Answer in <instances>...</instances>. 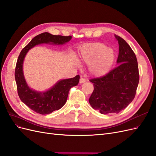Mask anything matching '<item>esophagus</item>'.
Listing matches in <instances>:
<instances>
[{
	"instance_id": "esophagus-1",
	"label": "esophagus",
	"mask_w": 156,
	"mask_h": 156,
	"mask_svg": "<svg viewBox=\"0 0 156 156\" xmlns=\"http://www.w3.org/2000/svg\"><path fill=\"white\" fill-rule=\"evenodd\" d=\"M86 81V79H84V78H83V77H81V79H80V81H79V83H84Z\"/></svg>"
}]
</instances>
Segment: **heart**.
Instances as JSON below:
<instances>
[{
    "instance_id": "obj_1",
    "label": "heart",
    "mask_w": 156,
    "mask_h": 156,
    "mask_svg": "<svg viewBox=\"0 0 156 156\" xmlns=\"http://www.w3.org/2000/svg\"><path fill=\"white\" fill-rule=\"evenodd\" d=\"M81 59L89 66L91 73L101 76L109 72L115 59L114 50L102 43H91L81 49Z\"/></svg>"
}]
</instances>
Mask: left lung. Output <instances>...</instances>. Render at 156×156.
<instances>
[{"mask_svg": "<svg viewBox=\"0 0 156 156\" xmlns=\"http://www.w3.org/2000/svg\"><path fill=\"white\" fill-rule=\"evenodd\" d=\"M115 37L119 44L118 66L105 75L90 79L94 83L90 104L104 115L119 113L128 106L135 96L139 81L135 53L123 38Z\"/></svg>", "mask_w": 156, "mask_h": 156, "instance_id": "left-lung-1", "label": "left lung"}]
</instances>
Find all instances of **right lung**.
<instances>
[{
    "instance_id": "obj_1",
    "label": "right lung",
    "mask_w": 156,
    "mask_h": 156,
    "mask_svg": "<svg viewBox=\"0 0 156 156\" xmlns=\"http://www.w3.org/2000/svg\"><path fill=\"white\" fill-rule=\"evenodd\" d=\"M72 36L53 35L44 32L35 36L30 43L22 49L19 55L15 69V79L17 89L20 100L32 111L41 115L50 114L62 107L67 100L70 88L76 86L79 82L80 76L61 80L54 87L45 92H37L27 86L23 73V62L25 56L30 49L40 44H64L69 41Z\"/></svg>"
}]
</instances>
